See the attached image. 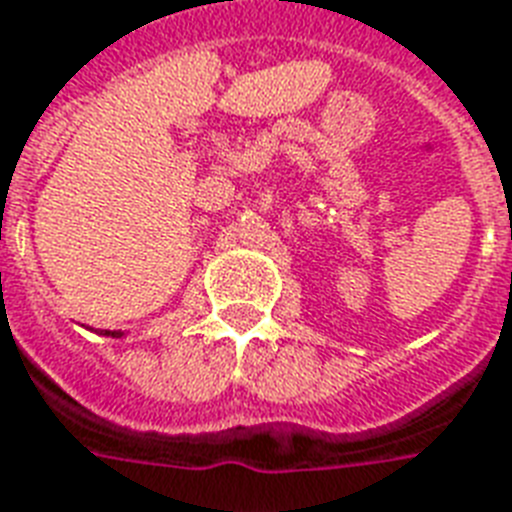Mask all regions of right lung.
<instances>
[{"label":"right lung","instance_id":"1","mask_svg":"<svg viewBox=\"0 0 512 512\" xmlns=\"http://www.w3.org/2000/svg\"><path fill=\"white\" fill-rule=\"evenodd\" d=\"M103 335H106V337H122V332H111V329H106Z\"/></svg>","mask_w":512,"mask_h":512}]
</instances>
